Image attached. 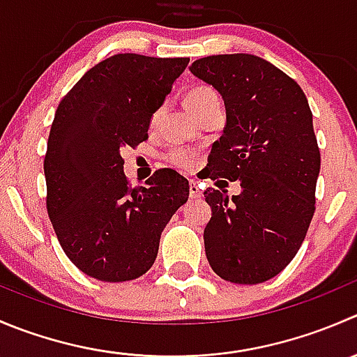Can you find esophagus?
I'll return each mask as SVG.
<instances>
[{
  "label": "esophagus",
  "mask_w": 357,
  "mask_h": 357,
  "mask_svg": "<svg viewBox=\"0 0 357 357\" xmlns=\"http://www.w3.org/2000/svg\"><path fill=\"white\" fill-rule=\"evenodd\" d=\"M190 197L192 199H200L202 197V190H200V186L195 181H190Z\"/></svg>",
  "instance_id": "1"
}]
</instances>
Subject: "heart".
<instances>
[{
    "label": "heart",
    "mask_w": 357,
    "mask_h": 357,
    "mask_svg": "<svg viewBox=\"0 0 357 357\" xmlns=\"http://www.w3.org/2000/svg\"><path fill=\"white\" fill-rule=\"evenodd\" d=\"M214 98H218L216 92L209 86H195L186 94L185 105L190 112L195 113L200 106H204ZM167 160L178 169H192L197 162V155L192 150H186V148H172L167 153Z\"/></svg>",
    "instance_id": "obj_1"
}]
</instances>
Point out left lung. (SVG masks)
<instances>
[{"instance_id":"left-lung-1","label":"left lung","mask_w":357,"mask_h":357,"mask_svg":"<svg viewBox=\"0 0 357 357\" xmlns=\"http://www.w3.org/2000/svg\"><path fill=\"white\" fill-rule=\"evenodd\" d=\"M190 71L221 94L227 126L207 158V178L241 181V193L204 192V245L225 281L258 284L295 258L316 204L321 153L298 83L251 54L202 57Z\"/></svg>"}]
</instances>
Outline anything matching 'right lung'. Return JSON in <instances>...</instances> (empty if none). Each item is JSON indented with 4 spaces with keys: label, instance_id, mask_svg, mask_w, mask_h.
<instances>
[{
    "label": "right lung",
    "instance_id": "right-lung-1",
    "mask_svg": "<svg viewBox=\"0 0 357 357\" xmlns=\"http://www.w3.org/2000/svg\"><path fill=\"white\" fill-rule=\"evenodd\" d=\"M188 62L113 55L59 102L43 162L47 211L62 249L83 274L105 282L146 274L165 225L188 200V181L172 169L130 188L120 153L148 139L151 116Z\"/></svg>",
    "mask_w": 357,
    "mask_h": 357
}]
</instances>
